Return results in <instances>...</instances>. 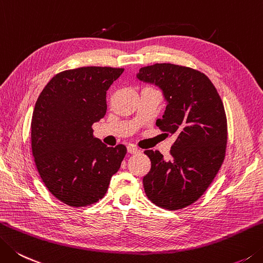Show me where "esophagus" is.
<instances>
[{
    "instance_id": "34e87169",
    "label": "esophagus",
    "mask_w": 263,
    "mask_h": 263,
    "mask_svg": "<svg viewBox=\"0 0 263 263\" xmlns=\"http://www.w3.org/2000/svg\"><path fill=\"white\" fill-rule=\"evenodd\" d=\"M127 150H128V152L132 153V155H135V153H140V150H138V148L136 146H134V145H128Z\"/></svg>"
}]
</instances>
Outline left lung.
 Returning <instances> with one entry per match:
<instances>
[{"mask_svg":"<svg viewBox=\"0 0 263 263\" xmlns=\"http://www.w3.org/2000/svg\"><path fill=\"white\" fill-rule=\"evenodd\" d=\"M137 79L159 87L167 102L156 125L174 135L171 160L146 150L151 170L143 178L148 199L176 211L204 195L224 160L227 117L214 85L204 73L170 63L142 67Z\"/></svg>","mask_w":263,"mask_h":263,"instance_id":"8db88e82","label":"left lung"}]
</instances>
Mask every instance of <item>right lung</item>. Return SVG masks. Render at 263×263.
I'll return each mask as SVG.
<instances>
[{"instance_id":"1","label":"right lung","mask_w":263,"mask_h":263,"mask_svg":"<svg viewBox=\"0 0 263 263\" xmlns=\"http://www.w3.org/2000/svg\"><path fill=\"white\" fill-rule=\"evenodd\" d=\"M123 68L87 66L54 76L40 93L31 123L32 152L44 185L64 204L82 207L105 196L127 153L93 137L106 91Z\"/></svg>"}]
</instances>
